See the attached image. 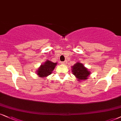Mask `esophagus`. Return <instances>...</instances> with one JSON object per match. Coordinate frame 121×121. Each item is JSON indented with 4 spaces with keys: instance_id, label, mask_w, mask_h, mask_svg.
Listing matches in <instances>:
<instances>
[{
    "instance_id": "1",
    "label": "esophagus",
    "mask_w": 121,
    "mask_h": 121,
    "mask_svg": "<svg viewBox=\"0 0 121 121\" xmlns=\"http://www.w3.org/2000/svg\"><path fill=\"white\" fill-rule=\"evenodd\" d=\"M62 64H63V65H66V64H67V62H65H65H62Z\"/></svg>"
}]
</instances>
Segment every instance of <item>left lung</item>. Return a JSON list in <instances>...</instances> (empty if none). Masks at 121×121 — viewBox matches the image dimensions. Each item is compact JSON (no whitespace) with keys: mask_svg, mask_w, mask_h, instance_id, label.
<instances>
[{"mask_svg":"<svg viewBox=\"0 0 121 121\" xmlns=\"http://www.w3.org/2000/svg\"><path fill=\"white\" fill-rule=\"evenodd\" d=\"M72 72L78 81L86 80L90 74V72L82 64L77 62L72 66Z\"/></svg>","mask_w":121,"mask_h":121,"instance_id":"8db88e82","label":"left lung"}]
</instances>
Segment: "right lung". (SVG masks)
<instances>
[{
    "label": "right lung",
    "mask_w": 121,
    "mask_h": 121,
    "mask_svg": "<svg viewBox=\"0 0 121 121\" xmlns=\"http://www.w3.org/2000/svg\"><path fill=\"white\" fill-rule=\"evenodd\" d=\"M57 65L56 63H53L50 60H47L43 65H41L37 70V74L40 77L45 78L52 73L53 69Z\"/></svg>",
    "instance_id": "obj_1"
}]
</instances>
